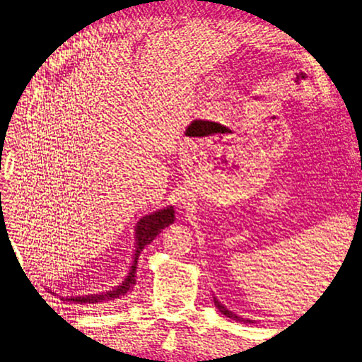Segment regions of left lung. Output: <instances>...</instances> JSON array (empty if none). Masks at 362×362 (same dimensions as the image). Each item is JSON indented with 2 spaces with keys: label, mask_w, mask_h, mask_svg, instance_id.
I'll return each instance as SVG.
<instances>
[{
  "label": "left lung",
  "mask_w": 362,
  "mask_h": 362,
  "mask_svg": "<svg viewBox=\"0 0 362 362\" xmlns=\"http://www.w3.org/2000/svg\"><path fill=\"white\" fill-rule=\"evenodd\" d=\"M213 300H214V305H216V308H218V310H219L222 314H224L226 317H230V319L238 320V322H244V324H250V322H252V324H253V320H249V319H243V317H240V316H236V314H233L232 311H228V310L226 308V306L222 305V303L219 302V300H218L216 297H213Z\"/></svg>",
  "instance_id": "obj_1"
}]
</instances>
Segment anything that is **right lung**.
<instances>
[{"label": "right lung", "instance_id": "add662e5", "mask_svg": "<svg viewBox=\"0 0 362 362\" xmlns=\"http://www.w3.org/2000/svg\"><path fill=\"white\" fill-rule=\"evenodd\" d=\"M174 222V209L173 206H166L163 210L153 211L151 214H146L135 227V255L134 263L130 266V271L119 286H115L112 291L101 292V294H88V296H79V297H62L64 302H70L76 305H104L112 303L117 300L126 297L129 292L134 291L136 283V266H138V257L143 252L146 245L151 244L161 230L171 226Z\"/></svg>", "mask_w": 362, "mask_h": 362}]
</instances>
